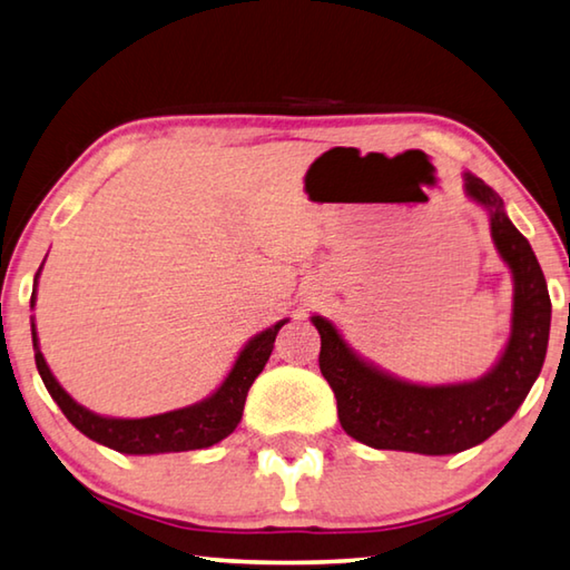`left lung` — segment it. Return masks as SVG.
<instances>
[{
	"instance_id": "1",
	"label": "left lung",
	"mask_w": 570,
	"mask_h": 570,
	"mask_svg": "<svg viewBox=\"0 0 570 570\" xmlns=\"http://www.w3.org/2000/svg\"><path fill=\"white\" fill-rule=\"evenodd\" d=\"M465 195L491 215V235L513 273L511 337L498 363L478 381L415 385L363 361L321 315V373L331 383L343 431L377 451L451 455L483 443L525 401L541 373L551 333V297L531 243L508 219L503 199L471 173Z\"/></svg>"
}]
</instances>
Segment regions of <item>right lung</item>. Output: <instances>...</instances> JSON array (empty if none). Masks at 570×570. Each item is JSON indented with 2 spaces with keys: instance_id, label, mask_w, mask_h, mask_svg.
<instances>
[{
  "instance_id": "right-lung-1",
  "label": "right lung",
  "mask_w": 570,
  "mask_h": 570,
  "mask_svg": "<svg viewBox=\"0 0 570 570\" xmlns=\"http://www.w3.org/2000/svg\"><path fill=\"white\" fill-rule=\"evenodd\" d=\"M42 269V267H39ZM37 277L35 275V293L29 305L35 307L37 297ZM287 321H279L273 327H267L259 335H255L243 351H239L233 371L227 373L223 385L217 391L199 401L195 405L179 407V411H169L163 415H149V417H105L92 411H87L85 405H79L72 395H69L62 385L57 383V377L49 371L42 351L37 343V331L32 323V343H35V361L37 371L42 375V383L55 397V403L62 407L67 421L72 423L79 433H85L89 441L99 445L112 448L117 453L127 455H155V453H183V451H199V448H209L223 441L235 431L239 417H243L245 397L249 385L255 383V377L263 373L265 363L273 353V343L277 337V331Z\"/></svg>"
}]
</instances>
